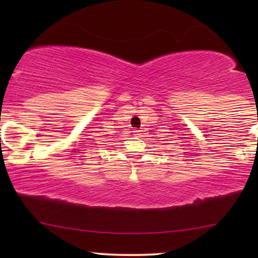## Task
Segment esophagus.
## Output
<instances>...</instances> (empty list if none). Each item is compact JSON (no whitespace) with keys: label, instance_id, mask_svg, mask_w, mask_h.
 <instances>
[{"label":"esophagus","instance_id":"1","mask_svg":"<svg viewBox=\"0 0 258 258\" xmlns=\"http://www.w3.org/2000/svg\"><path fill=\"white\" fill-rule=\"evenodd\" d=\"M140 132H141V130L135 129V132H134V133H135V135H140Z\"/></svg>","mask_w":258,"mask_h":258}]
</instances>
